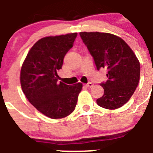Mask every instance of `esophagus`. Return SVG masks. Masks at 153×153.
Listing matches in <instances>:
<instances>
[{
    "instance_id": "34e87169",
    "label": "esophagus",
    "mask_w": 153,
    "mask_h": 153,
    "mask_svg": "<svg viewBox=\"0 0 153 153\" xmlns=\"http://www.w3.org/2000/svg\"><path fill=\"white\" fill-rule=\"evenodd\" d=\"M86 86H87V87H92V86H93V84H92V82H89L86 84Z\"/></svg>"
}]
</instances>
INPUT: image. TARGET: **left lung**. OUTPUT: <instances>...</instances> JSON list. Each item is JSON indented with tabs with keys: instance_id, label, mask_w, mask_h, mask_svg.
I'll use <instances>...</instances> for the list:
<instances>
[{
	"instance_id": "left-lung-1",
	"label": "left lung",
	"mask_w": 153,
	"mask_h": 153,
	"mask_svg": "<svg viewBox=\"0 0 153 153\" xmlns=\"http://www.w3.org/2000/svg\"><path fill=\"white\" fill-rule=\"evenodd\" d=\"M83 42L93 58L98 70L105 68L108 80L102 82L104 93L96 101L98 106L115 109L132 97L140 79V63L123 39L105 32H80Z\"/></svg>"
}]
</instances>
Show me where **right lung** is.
Listing matches in <instances>:
<instances>
[{
    "label": "right lung",
    "instance_id": "1",
    "mask_svg": "<svg viewBox=\"0 0 153 153\" xmlns=\"http://www.w3.org/2000/svg\"><path fill=\"white\" fill-rule=\"evenodd\" d=\"M78 33L45 37L30 49L21 70L24 95L39 112L53 119L63 118L75 109L83 84L58 81L57 71L73 47Z\"/></svg>",
    "mask_w": 153,
    "mask_h": 153
}]
</instances>
